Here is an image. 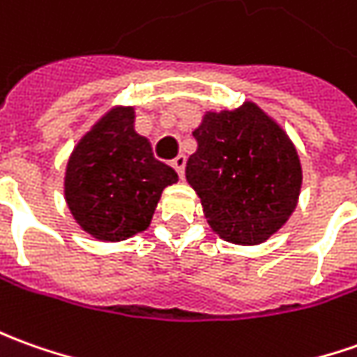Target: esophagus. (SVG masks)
Returning a JSON list of instances; mask_svg holds the SVG:
<instances>
[{
    "instance_id": "obj_1",
    "label": "esophagus",
    "mask_w": 357,
    "mask_h": 357,
    "mask_svg": "<svg viewBox=\"0 0 357 357\" xmlns=\"http://www.w3.org/2000/svg\"><path fill=\"white\" fill-rule=\"evenodd\" d=\"M185 164H188V158H185L183 154H179L178 158L172 162V166L176 168V172L179 174V178H183V176H185Z\"/></svg>"
}]
</instances>
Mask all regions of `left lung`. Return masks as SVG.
<instances>
[{
	"label": "left lung",
	"mask_w": 357,
	"mask_h": 357,
	"mask_svg": "<svg viewBox=\"0 0 357 357\" xmlns=\"http://www.w3.org/2000/svg\"><path fill=\"white\" fill-rule=\"evenodd\" d=\"M193 137L185 178L220 238L256 246L273 236L297 207L303 169L281 125L254 101L205 111Z\"/></svg>",
	"instance_id": "obj_1"
}]
</instances>
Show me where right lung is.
Returning a JSON list of instances; mask_svg holds the SVG:
<instances>
[{"label":"right lung","instance_id":"right-lung-1","mask_svg":"<svg viewBox=\"0 0 357 357\" xmlns=\"http://www.w3.org/2000/svg\"><path fill=\"white\" fill-rule=\"evenodd\" d=\"M135 107L115 105L77 140L64 174V199L79 229L101 242H121L150 227L176 169L154 158L135 130Z\"/></svg>","mask_w":357,"mask_h":357}]
</instances>
